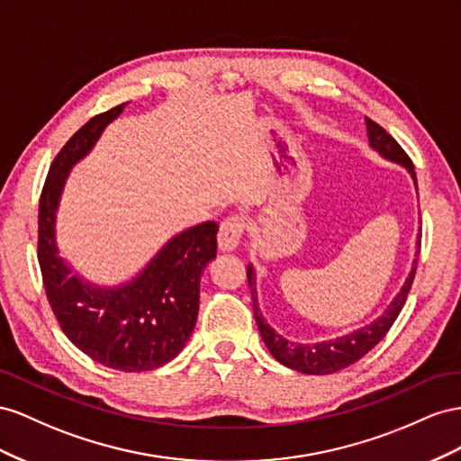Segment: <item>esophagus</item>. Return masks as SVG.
<instances>
[{
  "instance_id": "34e87169",
  "label": "esophagus",
  "mask_w": 461,
  "mask_h": 461,
  "mask_svg": "<svg viewBox=\"0 0 461 461\" xmlns=\"http://www.w3.org/2000/svg\"><path fill=\"white\" fill-rule=\"evenodd\" d=\"M245 230V220L241 216H230L221 221L218 233V247L220 251L230 253L240 247Z\"/></svg>"
}]
</instances>
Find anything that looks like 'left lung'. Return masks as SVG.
<instances>
[{
    "instance_id": "8db88e82",
    "label": "left lung",
    "mask_w": 461,
    "mask_h": 461,
    "mask_svg": "<svg viewBox=\"0 0 461 461\" xmlns=\"http://www.w3.org/2000/svg\"><path fill=\"white\" fill-rule=\"evenodd\" d=\"M365 120H366V135H369L371 147L380 156H384L386 160L403 166L407 172L411 174L413 183L417 187V177H415L411 158L405 154V150L400 147L398 140L393 139L386 129H383L378 123L369 120V117H365ZM419 240H420V235H419ZM417 245L420 247V241H417ZM415 270H417V258L413 260V268H411L410 276H407V280H405L403 287L400 289V294L393 297V301L388 305L383 317H378L375 322L366 324L365 328H359V330H355L348 336L321 341V344H294V341H287L280 334H276L260 314L258 301H257V287H255V272H253L251 265L247 267V280H249V285H251L253 309H255V319L258 324L260 336H262V339H265V344L274 357L278 359L282 365L289 366V369L299 371V373L330 375V373H338L341 369H346V366H349L353 363H357L378 344L380 339L386 336L393 321L398 319L400 311L405 305L407 294H410L413 278H415Z\"/></svg>"
}]
</instances>
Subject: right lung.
Returning <instances> with one entry per match:
<instances>
[{"instance_id":"add662e5","label":"right lung","mask_w":461,"mask_h":461,"mask_svg":"<svg viewBox=\"0 0 461 461\" xmlns=\"http://www.w3.org/2000/svg\"><path fill=\"white\" fill-rule=\"evenodd\" d=\"M125 108L95 115L58 152L38 206V262L50 307L73 346L123 373L152 371L185 348L199 314L201 276L216 258V221L169 240L137 278L117 287L83 282L58 255L56 210L69 169Z\"/></svg>"}]
</instances>
